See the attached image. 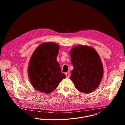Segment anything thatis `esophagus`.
Segmentation results:
<instances>
[{"mask_svg": "<svg viewBox=\"0 0 125 125\" xmlns=\"http://www.w3.org/2000/svg\"><path fill=\"white\" fill-rule=\"evenodd\" d=\"M65 75H66V77L67 78H69L70 77V74H68V73H65Z\"/></svg>", "mask_w": 125, "mask_h": 125, "instance_id": "esophagus-1", "label": "esophagus"}]
</instances>
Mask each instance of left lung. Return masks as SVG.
Wrapping results in <instances>:
<instances>
[{
    "label": "left lung",
    "instance_id": "8db88e82",
    "mask_svg": "<svg viewBox=\"0 0 125 125\" xmlns=\"http://www.w3.org/2000/svg\"><path fill=\"white\" fill-rule=\"evenodd\" d=\"M71 61L74 69L70 79L81 93L90 94L99 86L103 74L100 58L93 47L78 45L70 52Z\"/></svg>",
    "mask_w": 125,
    "mask_h": 125
}]
</instances>
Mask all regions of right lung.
<instances>
[{"label": "right lung", "mask_w": 125, "mask_h": 125, "mask_svg": "<svg viewBox=\"0 0 125 125\" xmlns=\"http://www.w3.org/2000/svg\"><path fill=\"white\" fill-rule=\"evenodd\" d=\"M59 45L52 42L41 44L35 49L28 66V76L35 90L46 94L52 92L66 78L56 60Z\"/></svg>", "instance_id": "right-lung-1"}]
</instances>
